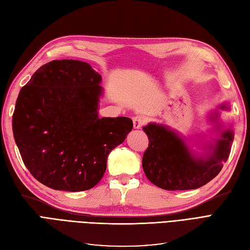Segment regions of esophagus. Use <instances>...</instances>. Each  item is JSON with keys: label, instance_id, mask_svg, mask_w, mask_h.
<instances>
[{"label": "esophagus", "instance_id": "1", "mask_svg": "<svg viewBox=\"0 0 250 250\" xmlns=\"http://www.w3.org/2000/svg\"><path fill=\"white\" fill-rule=\"evenodd\" d=\"M144 124H145V118L142 116H135L133 118V127L135 129H139Z\"/></svg>", "mask_w": 250, "mask_h": 250}]
</instances>
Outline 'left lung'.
<instances>
[{"instance_id": "left-lung-1", "label": "left lung", "mask_w": 250, "mask_h": 250, "mask_svg": "<svg viewBox=\"0 0 250 250\" xmlns=\"http://www.w3.org/2000/svg\"><path fill=\"white\" fill-rule=\"evenodd\" d=\"M218 109L229 111L230 107L223 103ZM219 116L218 110L210 111L208 119L214 127L208 132L209 137L194 140L195 146L202 150L200 153L167 125L149 123L143 127L148 135L149 146L142 165L151 183L164 190L180 191L198 188L215 178L228 161L234 137L231 127L225 128Z\"/></svg>"}]
</instances>
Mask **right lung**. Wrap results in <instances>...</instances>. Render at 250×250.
Instances as JSON below:
<instances>
[{"mask_svg": "<svg viewBox=\"0 0 250 250\" xmlns=\"http://www.w3.org/2000/svg\"><path fill=\"white\" fill-rule=\"evenodd\" d=\"M101 81L87 62L53 60L20 90L13 137L32 176L53 190L95 187L111 150L132 130L129 118H99Z\"/></svg>", "mask_w": 250, "mask_h": 250, "instance_id": "obj_1", "label": "right lung"}]
</instances>
